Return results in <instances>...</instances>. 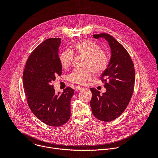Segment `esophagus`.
<instances>
[{"mask_svg":"<svg viewBox=\"0 0 158 158\" xmlns=\"http://www.w3.org/2000/svg\"><path fill=\"white\" fill-rule=\"evenodd\" d=\"M83 89V87H81V86H77L76 87V88H75V90H81V89Z\"/></svg>","mask_w":158,"mask_h":158,"instance_id":"obj_1","label":"esophagus"}]
</instances>
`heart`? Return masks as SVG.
<instances>
[{
    "instance_id": "b5f03b06",
    "label": "heart",
    "mask_w": 158,
    "mask_h": 158,
    "mask_svg": "<svg viewBox=\"0 0 158 158\" xmlns=\"http://www.w3.org/2000/svg\"><path fill=\"white\" fill-rule=\"evenodd\" d=\"M73 51L78 55L85 56L83 66L73 70L69 76V80L78 84H85L92 77V71L97 74L105 71L109 64V58L106 51L101 49L97 43L85 40L75 43ZM73 59V52L66 49L60 56L61 66L68 69Z\"/></svg>"
}]
</instances>
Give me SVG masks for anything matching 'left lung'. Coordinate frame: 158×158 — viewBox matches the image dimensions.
Returning <instances> with one entry per match:
<instances>
[{
	"instance_id": "obj_1",
	"label": "left lung",
	"mask_w": 158,
	"mask_h": 158,
	"mask_svg": "<svg viewBox=\"0 0 158 158\" xmlns=\"http://www.w3.org/2000/svg\"><path fill=\"white\" fill-rule=\"evenodd\" d=\"M94 38H104L111 51L106 69L102 75L106 92L90 88L92 97L90 106L94 115L98 120L110 122L119 117L127 107L133 95L135 70L133 61L124 47L109 34L93 35Z\"/></svg>"
}]
</instances>
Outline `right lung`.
I'll return each mask as SVG.
<instances>
[{
  "instance_id": "right-lung-1",
  "label": "right lung",
  "mask_w": 158,
  "mask_h": 158,
  "mask_svg": "<svg viewBox=\"0 0 158 158\" xmlns=\"http://www.w3.org/2000/svg\"><path fill=\"white\" fill-rule=\"evenodd\" d=\"M61 38H49L30 55L23 72V85L29 108L46 125L60 127L70 117V100L74 90L68 87L55 94L52 81L61 75L59 47Z\"/></svg>"
}]
</instances>
